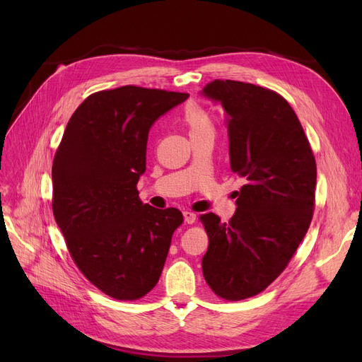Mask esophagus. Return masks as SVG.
<instances>
[{
  "mask_svg": "<svg viewBox=\"0 0 362 362\" xmlns=\"http://www.w3.org/2000/svg\"><path fill=\"white\" fill-rule=\"evenodd\" d=\"M182 214H184V221H185V223H189V225L194 223V221H196V214H194L193 211H190V210H185Z\"/></svg>",
  "mask_w": 362,
  "mask_h": 362,
  "instance_id": "34e87169",
  "label": "esophagus"
}]
</instances>
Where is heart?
Masks as SVG:
<instances>
[{"mask_svg": "<svg viewBox=\"0 0 362 362\" xmlns=\"http://www.w3.org/2000/svg\"><path fill=\"white\" fill-rule=\"evenodd\" d=\"M181 122L184 128L187 129L190 140L201 137H214V117L210 110L199 103L190 101L184 105L181 113Z\"/></svg>", "mask_w": 362, "mask_h": 362, "instance_id": "1", "label": "heart"}]
</instances>
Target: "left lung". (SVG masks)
<instances>
[{
  "label": "left lung",
  "instance_id": "1",
  "mask_svg": "<svg viewBox=\"0 0 362 362\" xmlns=\"http://www.w3.org/2000/svg\"><path fill=\"white\" fill-rule=\"evenodd\" d=\"M202 93L228 115L229 163L245 180L228 223L199 218L208 235L202 272L225 300L266 290L286 270L308 231L315 205L317 166L291 105L266 87L214 80Z\"/></svg>",
  "mask_w": 362,
  "mask_h": 362
}]
</instances>
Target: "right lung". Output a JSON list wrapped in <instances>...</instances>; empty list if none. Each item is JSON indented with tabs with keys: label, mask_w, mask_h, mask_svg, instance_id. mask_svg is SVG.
I'll list each match as a JSON object with an SVG mask.
<instances>
[{
	"label": "right lung",
	"mask_w": 362,
	"mask_h": 362,
	"mask_svg": "<svg viewBox=\"0 0 362 362\" xmlns=\"http://www.w3.org/2000/svg\"><path fill=\"white\" fill-rule=\"evenodd\" d=\"M189 93L122 86L87 96L52 161V213L69 254L96 288L117 300L144 298L160 279L177 208L139 198L149 128Z\"/></svg>",
	"instance_id": "obj_1"
}]
</instances>
